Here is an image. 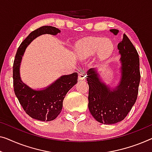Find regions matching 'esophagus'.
Listing matches in <instances>:
<instances>
[{"mask_svg":"<svg viewBox=\"0 0 152 152\" xmlns=\"http://www.w3.org/2000/svg\"><path fill=\"white\" fill-rule=\"evenodd\" d=\"M86 72H81L80 74H78V80H85L86 78Z\"/></svg>","mask_w":152,"mask_h":152,"instance_id":"34e87169","label":"esophagus"}]
</instances>
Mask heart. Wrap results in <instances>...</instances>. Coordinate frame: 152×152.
Here are the masks:
<instances>
[{
  "label": "heart",
  "instance_id": "1",
  "mask_svg": "<svg viewBox=\"0 0 152 152\" xmlns=\"http://www.w3.org/2000/svg\"><path fill=\"white\" fill-rule=\"evenodd\" d=\"M114 45L110 39L88 37L77 43L75 54L79 60L89 59L96 54L99 61H103L111 55Z\"/></svg>",
  "mask_w": 152,
  "mask_h": 152
}]
</instances>
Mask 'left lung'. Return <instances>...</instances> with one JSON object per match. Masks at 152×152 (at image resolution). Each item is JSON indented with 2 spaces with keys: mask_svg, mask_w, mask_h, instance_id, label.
I'll return each instance as SVG.
<instances>
[{
  "mask_svg": "<svg viewBox=\"0 0 152 152\" xmlns=\"http://www.w3.org/2000/svg\"><path fill=\"white\" fill-rule=\"evenodd\" d=\"M110 31L115 35L119 33L117 29ZM117 48L121 66V78L116 87L110 88L104 83L97 69L91 68L87 72L89 87L88 107L96 121L104 124H114L125 118L134 104L139 91V54L126 34Z\"/></svg>",
  "mask_w": 152,
  "mask_h": 152,
  "instance_id": "left-lung-1",
  "label": "left lung"
}]
</instances>
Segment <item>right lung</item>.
Instances as JSON below:
<instances>
[{"label": "right lung", "mask_w": 152, "mask_h": 152, "mask_svg": "<svg viewBox=\"0 0 152 152\" xmlns=\"http://www.w3.org/2000/svg\"><path fill=\"white\" fill-rule=\"evenodd\" d=\"M59 33V29L51 26H42L31 32L18 48L13 62V78L15 96L29 116L42 121H52L60 114L63 99L78 82V73L61 76L48 87L36 90L22 82L20 74V63L26 47L34 39L44 34L56 35Z\"/></svg>", "instance_id": "1"}]
</instances>
